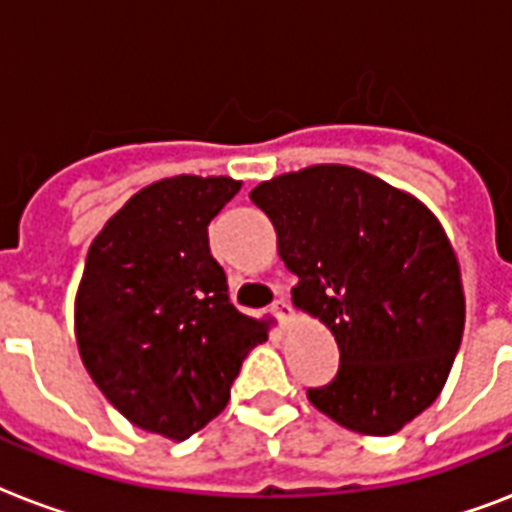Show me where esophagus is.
I'll return each instance as SVG.
<instances>
[{"label": "esophagus", "instance_id": "obj_1", "mask_svg": "<svg viewBox=\"0 0 512 512\" xmlns=\"http://www.w3.org/2000/svg\"><path fill=\"white\" fill-rule=\"evenodd\" d=\"M273 313H276V316H279V319L287 324V321H292V316H295V308L289 305V300H284V297H281V300H276V303H273Z\"/></svg>", "mask_w": 512, "mask_h": 512}]
</instances>
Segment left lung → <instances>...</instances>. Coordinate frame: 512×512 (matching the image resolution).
Here are the masks:
<instances>
[{
  "label": "left lung",
  "instance_id": "left-lung-1",
  "mask_svg": "<svg viewBox=\"0 0 512 512\" xmlns=\"http://www.w3.org/2000/svg\"><path fill=\"white\" fill-rule=\"evenodd\" d=\"M297 276L292 303L335 335L340 372L319 412L393 436L444 390L465 329L460 260L417 196L348 164H313L249 191Z\"/></svg>",
  "mask_w": 512,
  "mask_h": 512
}]
</instances>
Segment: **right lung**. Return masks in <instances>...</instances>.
<instances>
[{
    "instance_id": "1",
    "label": "right lung",
    "mask_w": 512,
    "mask_h": 512,
    "mask_svg": "<svg viewBox=\"0 0 512 512\" xmlns=\"http://www.w3.org/2000/svg\"><path fill=\"white\" fill-rule=\"evenodd\" d=\"M225 175L140 188L92 239L74 335L100 393L143 430L185 441L223 412L268 324L233 308L207 225L239 193Z\"/></svg>"
}]
</instances>
